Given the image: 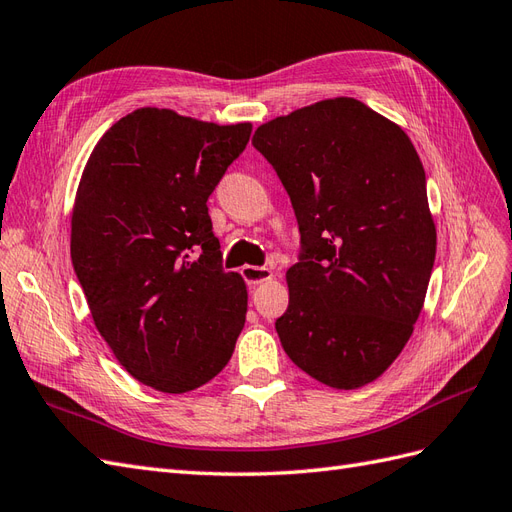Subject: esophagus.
<instances>
[{"mask_svg": "<svg viewBox=\"0 0 512 512\" xmlns=\"http://www.w3.org/2000/svg\"><path fill=\"white\" fill-rule=\"evenodd\" d=\"M240 274H242V279L251 287L272 279V272L268 268H264V266H248L246 264V266L240 268Z\"/></svg>", "mask_w": 512, "mask_h": 512, "instance_id": "1", "label": "esophagus"}]
</instances>
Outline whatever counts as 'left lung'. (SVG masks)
<instances>
[{
  "instance_id": "1",
  "label": "left lung",
  "mask_w": 512,
  "mask_h": 512,
  "mask_svg": "<svg viewBox=\"0 0 512 512\" xmlns=\"http://www.w3.org/2000/svg\"><path fill=\"white\" fill-rule=\"evenodd\" d=\"M253 147L300 231L290 305L274 324L281 346L324 385H368L409 342L435 264L419 155L398 125L350 97L257 127Z\"/></svg>"
}]
</instances>
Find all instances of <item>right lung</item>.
Returning <instances> with one entry per match:
<instances>
[{
  "mask_svg": "<svg viewBox=\"0 0 512 512\" xmlns=\"http://www.w3.org/2000/svg\"><path fill=\"white\" fill-rule=\"evenodd\" d=\"M251 131L140 108L84 168L71 220L77 281L116 359L157 391L212 381L244 326L246 285L222 268L207 199Z\"/></svg>",
  "mask_w": 512,
  "mask_h": 512,
  "instance_id": "obj_1",
  "label": "right lung"
}]
</instances>
